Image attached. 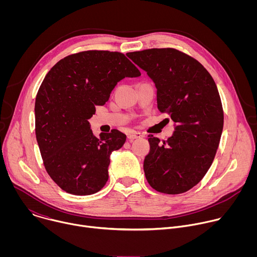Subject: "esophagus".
Listing matches in <instances>:
<instances>
[{
  "label": "esophagus",
  "instance_id": "34e87169",
  "mask_svg": "<svg viewBox=\"0 0 257 257\" xmlns=\"http://www.w3.org/2000/svg\"><path fill=\"white\" fill-rule=\"evenodd\" d=\"M141 137H142V134L139 133V132H135V131H131L127 135V138L129 139V141H132L134 139H138V138H141Z\"/></svg>",
  "mask_w": 257,
  "mask_h": 257
}]
</instances>
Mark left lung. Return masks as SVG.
<instances>
[{
  "label": "left lung",
  "mask_w": 257,
  "mask_h": 257,
  "mask_svg": "<svg viewBox=\"0 0 257 257\" xmlns=\"http://www.w3.org/2000/svg\"><path fill=\"white\" fill-rule=\"evenodd\" d=\"M127 57L155 82L158 108L175 123L166 141L150 135L146 180L159 192L184 193L204 177L221 140L224 112L217 87L198 61L178 50L150 49Z\"/></svg>",
  "instance_id": "8db88e82"
}]
</instances>
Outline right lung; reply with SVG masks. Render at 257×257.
<instances>
[{
  "label": "right lung",
  "instance_id": "obj_1",
  "mask_svg": "<svg viewBox=\"0 0 257 257\" xmlns=\"http://www.w3.org/2000/svg\"><path fill=\"white\" fill-rule=\"evenodd\" d=\"M140 75L124 54L108 51L70 55L49 71L35 98V135L45 168L61 189L89 195L105 185L109 157L126 135L114 129L97 138L88 119L119 81Z\"/></svg>",
  "mask_w": 257,
  "mask_h": 257
}]
</instances>
